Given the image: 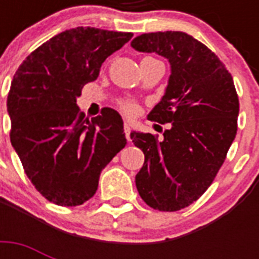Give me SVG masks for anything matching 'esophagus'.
Segmentation results:
<instances>
[{"instance_id":"34e87169","label":"esophagus","mask_w":259,"mask_h":259,"mask_svg":"<svg viewBox=\"0 0 259 259\" xmlns=\"http://www.w3.org/2000/svg\"><path fill=\"white\" fill-rule=\"evenodd\" d=\"M123 130H125V136H126V140L130 141V125L127 122H125V125H123Z\"/></svg>"}]
</instances>
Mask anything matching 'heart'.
<instances>
[{
  "instance_id": "obj_1",
  "label": "heart",
  "mask_w": 259,
  "mask_h": 259,
  "mask_svg": "<svg viewBox=\"0 0 259 259\" xmlns=\"http://www.w3.org/2000/svg\"><path fill=\"white\" fill-rule=\"evenodd\" d=\"M121 107L122 110L127 114H133L136 111V103L132 101H123L121 102Z\"/></svg>"
}]
</instances>
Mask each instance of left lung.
<instances>
[{
	"label": "left lung",
	"instance_id": "1",
	"mask_svg": "<svg viewBox=\"0 0 259 259\" xmlns=\"http://www.w3.org/2000/svg\"><path fill=\"white\" fill-rule=\"evenodd\" d=\"M132 47L170 63L165 94L148 115L170 129L161 141L150 133L130 134L145 154L136 185L149 207L179 211L207 191L225 162L237 136V90L217 55L184 32L144 33Z\"/></svg>",
	"mask_w": 259,
	"mask_h": 259
}]
</instances>
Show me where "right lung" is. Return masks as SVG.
Masks as SVG:
<instances>
[{"label":"right lung","instance_id":"right-lung-1","mask_svg":"<svg viewBox=\"0 0 259 259\" xmlns=\"http://www.w3.org/2000/svg\"><path fill=\"white\" fill-rule=\"evenodd\" d=\"M133 33L72 28L36 48L18 67L8 94L10 142L26 176L47 200L80 205L94 196L102 169L126 145L115 110L86 118L83 86Z\"/></svg>","mask_w":259,"mask_h":259}]
</instances>
